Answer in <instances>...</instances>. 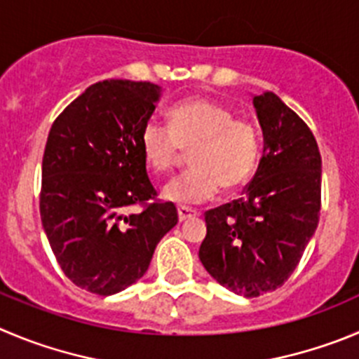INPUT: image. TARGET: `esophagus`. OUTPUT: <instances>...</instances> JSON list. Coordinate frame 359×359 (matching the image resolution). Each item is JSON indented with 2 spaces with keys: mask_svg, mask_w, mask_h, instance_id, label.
Here are the masks:
<instances>
[{
  "mask_svg": "<svg viewBox=\"0 0 359 359\" xmlns=\"http://www.w3.org/2000/svg\"><path fill=\"white\" fill-rule=\"evenodd\" d=\"M177 214H179V221H180V223H182V221L191 219V217L198 216V212H196V210L187 209V207H179V209H177Z\"/></svg>",
  "mask_w": 359,
  "mask_h": 359,
  "instance_id": "34e87169",
  "label": "esophagus"
}]
</instances>
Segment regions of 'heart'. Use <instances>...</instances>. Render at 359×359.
Instances as JSON below:
<instances>
[{"label": "heart", "mask_w": 359, "mask_h": 359, "mask_svg": "<svg viewBox=\"0 0 359 359\" xmlns=\"http://www.w3.org/2000/svg\"><path fill=\"white\" fill-rule=\"evenodd\" d=\"M145 163L152 172L168 173L191 150L193 168L166 184L163 198L179 205L212 200L221 186H243L259 161V133L246 118H233L226 106L207 99H189L168 111V129L149 120L140 134Z\"/></svg>", "instance_id": "1"}]
</instances>
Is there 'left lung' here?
<instances>
[{
    "label": "left lung",
    "instance_id": "8db88e82",
    "mask_svg": "<svg viewBox=\"0 0 359 359\" xmlns=\"http://www.w3.org/2000/svg\"><path fill=\"white\" fill-rule=\"evenodd\" d=\"M264 134L259 168L232 203L207 210L198 257L233 294L276 290L299 264L320 212L319 147L306 123L276 93L253 95Z\"/></svg>",
    "mask_w": 359,
    "mask_h": 359
}]
</instances>
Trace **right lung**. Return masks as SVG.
I'll return each instance as SVG.
<instances>
[{"mask_svg": "<svg viewBox=\"0 0 359 359\" xmlns=\"http://www.w3.org/2000/svg\"><path fill=\"white\" fill-rule=\"evenodd\" d=\"M161 97L147 81L88 86L49 130L42 159L40 217L60 267L99 296L122 292L147 273L154 250L179 216L172 202L149 203L140 134ZM136 203L142 213H129Z\"/></svg>", "mask_w": 359, "mask_h": 359, "instance_id": "add662e5", "label": "right lung"}]
</instances>
